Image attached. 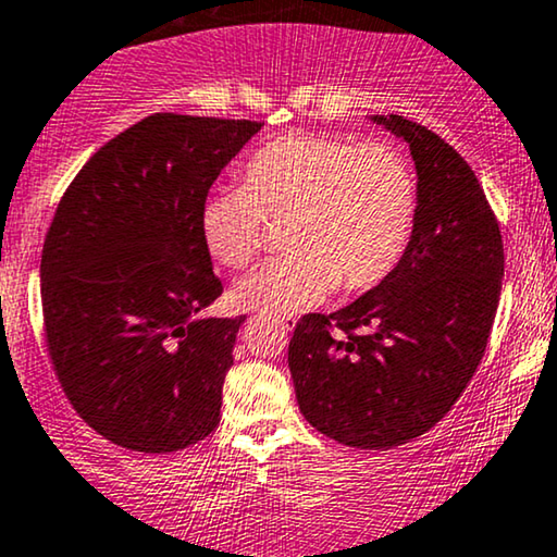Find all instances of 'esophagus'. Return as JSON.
I'll return each instance as SVG.
<instances>
[{"label": "esophagus", "instance_id": "obj_1", "mask_svg": "<svg viewBox=\"0 0 557 557\" xmlns=\"http://www.w3.org/2000/svg\"><path fill=\"white\" fill-rule=\"evenodd\" d=\"M277 326H280V331H283V334H285V331L293 329V321H290V319H277Z\"/></svg>", "mask_w": 557, "mask_h": 557}]
</instances>
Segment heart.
I'll return each instance as SVG.
<instances>
[{
  "label": "heart",
  "mask_w": 557,
  "mask_h": 557,
  "mask_svg": "<svg viewBox=\"0 0 557 557\" xmlns=\"http://www.w3.org/2000/svg\"><path fill=\"white\" fill-rule=\"evenodd\" d=\"M411 159L385 140L287 133L246 159L242 185L213 189L200 208L208 255L244 270L285 223L290 251L238 280L234 300L270 313L306 311L334 293L388 280L419 218Z\"/></svg>",
  "instance_id": "obj_1"
}]
</instances>
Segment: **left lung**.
I'll return each instance as SVG.
<instances>
[{
    "label": "left lung",
    "instance_id": "1",
    "mask_svg": "<svg viewBox=\"0 0 557 557\" xmlns=\"http://www.w3.org/2000/svg\"><path fill=\"white\" fill-rule=\"evenodd\" d=\"M408 144L419 218L388 280L334 313H306L287 364L308 424L357 449H391L440 421L473 380L504 277L496 213L468 161L404 115L375 117Z\"/></svg>",
    "mask_w": 557,
    "mask_h": 557
}]
</instances>
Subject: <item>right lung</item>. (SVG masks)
Wrapping results in <instances>:
<instances>
[{
    "instance_id": "right-lung-1",
    "label": "right lung",
    "mask_w": 557,
    "mask_h": 557,
    "mask_svg": "<svg viewBox=\"0 0 557 557\" xmlns=\"http://www.w3.org/2000/svg\"><path fill=\"white\" fill-rule=\"evenodd\" d=\"M264 123L153 112L79 169L40 257L44 334L74 411L136 453H177L221 421L244 315L200 319L223 293L200 208Z\"/></svg>"
}]
</instances>
